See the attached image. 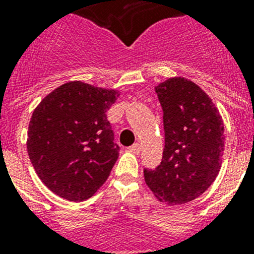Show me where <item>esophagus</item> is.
<instances>
[{
	"label": "esophagus",
	"mask_w": 254,
	"mask_h": 254,
	"mask_svg": "<svg viewBox=\"0 0 254 254\" xmlns=\"http://www.w3.org/2000/svg\"><path fill=\"white\" fill-rule=\"evenodd\" d=\"M129 150H130L131 153H134V154H138L139 151H141V145H139V143H134L133 146L129 147Z\"/></svg>",
	"instance_id": "1"
}]
</instances>
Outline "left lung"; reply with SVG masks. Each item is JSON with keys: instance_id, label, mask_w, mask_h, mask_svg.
Here are the masks:
<instances>
[{"instance_id": "left-lung-1", "label": "left lung", "mask_w": 254, "mask_h": 254, "mask_svg": "<svg viewBox=\"0 0 254 254\" xmlns=\"http://www.w3.org/2000/svg\"><path fill=\"white\" fill-rule=\"evenodd\" d=\"M163 111L165 149L155 170H143L159 201L185 204L212 185L221 167L224 124L209 96L193 81L170 77L155 87Z\"/></svg>"}]
</instances>
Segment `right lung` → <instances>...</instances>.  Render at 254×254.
I'll list each match as a JSON object with an SVG mask.
<instances>
[{"label":"right lung","instance_id":"add662e5","mask_svg":"<svg viewBox=\"0 0 254 254\" xmlns=\"http://www.w3.org/2000/svg\"><path fill=\"white\" fill-rule=\"evenodd\" d=\"M116 89L68 81L42 100L27 131V154L46 187L83 201L105 183L119 158L107 111Z\"/></svg>","mask_w":254,"mask_h":254}]
</instances>
